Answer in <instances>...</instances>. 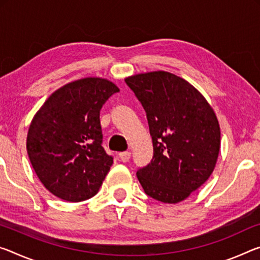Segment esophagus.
Returning <instances> with one entry per match:
<instances>
[{
	"mask_svg": "<svg viewBox=\"0 0 260 260\" xmlns=\"http://www.w3.org/2000/svg\"><path fill=\"white\" fill-rule=\"evenodd\" d=\"M119 158H120L122 162H128L131 158V152L129 151H122L119 154Z\"/></svg>",
	"mask_w": 260,
	"mask_h": 260,
	"instance_id": "34e87169",
	"label": "esophagus"
}]
</instances>
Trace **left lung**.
<instances>
[{"label":"left lung","mask_w":260,"mask_h":260,"mask_svg":"<svg viewBox=\"0 0 260 260\" xmlns=\"http://www.w3.org/2000/svg\"><path fill=\"white\" fill-rule=\"evenodd\" d=\"M147 113L154 146L137 176L146 194L177 204L209 178L220 152L221 132L211 105L184 78L168 72L127 77Z\"/></svg>","instance_id":"8db88e82"}]
</instances>
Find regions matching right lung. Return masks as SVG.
Wrapping results in <instances>:
<instances>
[{"label":"right lung","mask_w":260,"mask_h":260,"mask_svg":"<svg viewBox=\"0 0 260 260\" xmlns=\"http://www.w3.org/2000/svg\"><path fill=\"white\" fill-rule=\"evenodd\" d=\"M115 92L105 78H81L53 92L32 119L27 155L52 194L71 203L97 194L113 163L102 146L100 113Z\"/></svg>","instance_id":"1"}]
</instances>
